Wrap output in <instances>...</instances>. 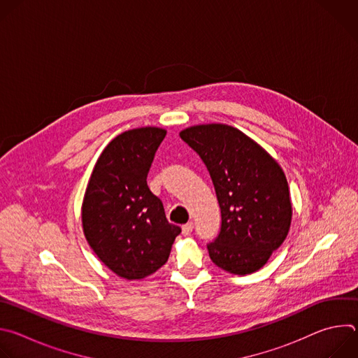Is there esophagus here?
Masks as SVG:
<instances>
[{
  "label": "esophagus",
  "instance_id": "34e87169",
  "mask_svg": "<svg viewBox=\"0 0 358 358\" xmlns=\"http://www.w3.org/2000/svg\"><path fill=\"white\" fill-rule=\"evenodd\" d=\"M192 228H194L192 222H188V224L182 225V235H184V236H188V235L192 232Z\"/></svg>",
  "mask_w": 358,
  "mask_h": 358
}]
</instances>
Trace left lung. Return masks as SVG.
<instances>
[{
    "label": "left lung",
    "mask_w": 358,
    "mask_h": 358,
    "mask_svg": "<svg viewBox=\"0 0 358 358\" xmlns=\"http://www.w3.org/2000/svg\"><path fill=\"white\" fill-rule=\"evenodd\" d=\"M180 137L206 164L220 203V234L207 245L211 261L235 275L257 272L290 228L285 173L261 145L235 127L201 124L182 130Z\"/></svg>",
    "instance_id": "1"
}]
</instances>
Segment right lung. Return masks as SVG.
Returning a JSON list of instances; mask_svg holds the SVG:
<instances>
[{"mask_svg": "<svg viewBox=\"0 0 358 358\" xmlns=\"http://www.w3.org/2000/svg\"><path fill=\"white\" fill-rule=\"evenodd\" d=\"M166 137L159 127L133 129L113 138L90 176L82 224L90 248L124 279H143L169 259L181 228L167 221L162 199L147 174Z\"/></svg>", "mask_w": 358, "mask_h": 358, "instance_id": "right-lung-1", "label": "right lung"}]
</instances>
